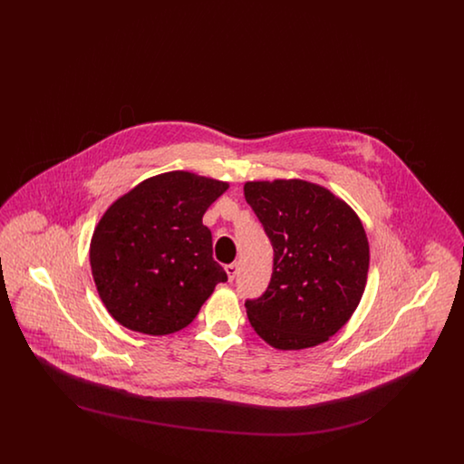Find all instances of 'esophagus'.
Returning <instances> with one entry per match:
<instances>
[{"label": "esophagus", "mask_w": 464, "mask_h": 464, "mask_svg": "<svg viewBox=\"0 0 464 464\" xmlns=\"http://www.w3.org/2000/svg\"><path fill=\"white\" fill-rule=\"evenodd\" d=\"M226 273H227L229 282H233V280H235V276H237V273H238V265H237V263H233V265L226 266Z\"/></svg>", "instance_id": "obj_1"}]
</instances>
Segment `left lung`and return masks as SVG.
Here are the masks:
<instances>
[{
    "label": "left lung",
    "instance_id": "obj_1",
    "mask_svg": "<svg viewBox=\"0 0 464 464\" xmlns=\"http://www.w3.org/2000/svg\"><path fill=\"white\" fill-rule=\"evenodd\" d=\"M243 193L275 252L265 294L245 301L250 325L278 350L325 343L365 290L369 242L362 222L329 189L299 179L246 182Z\"/></svg>",
    "mask_w": 464,
    "mask_h": 464
}]
</instances>
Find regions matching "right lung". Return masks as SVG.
Masks as SVG:
<instances>
[{
  "label": "right lung",
  "instance_id": "add662e5",
  "mask_svg": "<svg viewBox=\"0 0 464 464\" xmlns=\"http://www.w3.org/2000/svg\"><path fill=\"white\" fill-rule=\"evenodd\" d=\"M226 189L221 180L176 170L140 182L111 205L93 231L90 266L116 322L165 335L195 320L227 280L201 222Z\"/></svg>",
  "mask_w": 464,
  "mask_h": 464
}]
</instances>
